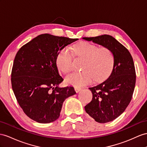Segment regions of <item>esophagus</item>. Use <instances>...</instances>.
<instances>
[{"instance_id": "esophagus-1", "label": "esophagus", "mask_w": 147, "mask_h": 147, "mask_svg": "<svg viewBox=\"0 0 147 147\" xmlns=\"http://www.w3.org/2000/svg\"><path fill=\"white\" fill-rule=\"evenodd\" d=\"M74 89L76 92H79L81 90V88L80 87H74Z\"/></svg>"}]
</instances>
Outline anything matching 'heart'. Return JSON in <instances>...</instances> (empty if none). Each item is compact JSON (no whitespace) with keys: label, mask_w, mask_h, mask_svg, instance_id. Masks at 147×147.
I'll list each match as a JSON object with an SVG mask.
<instances>
[{"label":"heart","mask_w":147,"mask_h":147,"mask_svg":"<svg viewBox=\"0 0 147 147\" xmlns=\"http://www.w3.org/2000/svg\"><path fill=\"white\" fill-rule=\"evenodd\" d=\"M78 58L84 59L81 72H74L65 78L67 84L75 86L88 84L94 79L100 81L111 73L114 66V58L112 51L106 47L99 48L87 41H82L74 48ZM73 54L68 48L60 51L56 58V65L63 73L72 69Z\"/></svg>","instance_id":"obj_1"}]
</instances>
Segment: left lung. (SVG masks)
Instances as JSON below:
<instances>
[{
	"mask_svg": "<svg viewBox=\"0 0 147 147\" xmlns=\"http://www.w3.org/2000/svg\"><path fill=\"white\" fill-rule=\"evenodd\" d=\"M82 39L109 48L114 55L111 75L102 83L89 88L92 99L84 107L86 112L96 122L112 121L124 112L132 97L136 81L133 58L129 50L111 35Z\"/></svg>",
	"mask_w": 147,
	"mask_h": 147,
	"instance_id": "8db88e82",
	"label": "left lung"
}]
</instances>
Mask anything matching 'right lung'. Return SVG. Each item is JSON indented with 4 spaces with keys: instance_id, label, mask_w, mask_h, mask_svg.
Segmentation results:
<instances>
[{
    "instance_id": "obj_1",
    "label": "right lung",
    "mask_w": 147,
    "mask_h": 147,
    "mask_svg": "<svg viewBox=\"0 0 147 147\" xmlns=\"http://www.w3.org/2000/svg\"><path fill=\"white\" fill-rule=\"evenodd\" d=\"M78 38L45 33L22 47L13 64L11 82L14 94L31 119L48 123L58 119L65 100L76 94L72 86L59 88L63 81L56 66L61 50Z\"/></svg>"
}]
</instances>
